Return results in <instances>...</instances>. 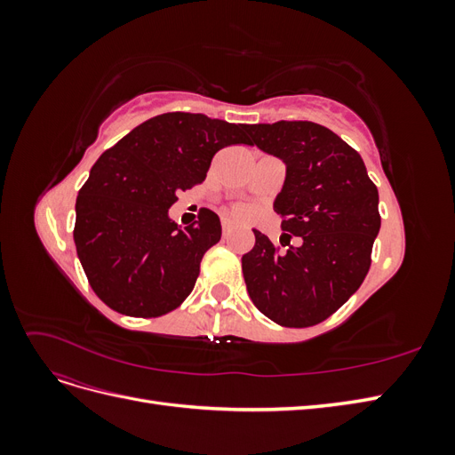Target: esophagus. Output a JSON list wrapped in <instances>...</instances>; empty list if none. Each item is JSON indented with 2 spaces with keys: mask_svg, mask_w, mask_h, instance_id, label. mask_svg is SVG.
<instances>
[{
  "mask_svg": "<svg viewBox=\"0 0 455 455\" xmlns=\"http://www.w3.org/2000/svg\"><path fill=\"white\" fill-rule=\"evenodd\" d=\"M231 228H233V222H231V220L224 218V220H222V231H224V237H228V235H229V233H231Z\"/></svg>",
  "mask_w": 455,
  "mask_h": 455,
  "instance_id": "1",
  "label": "esophagus"
}]
</instances>
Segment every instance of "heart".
<instances>
[{
    "mask_svg": "<svg viewBox=\"0 0 455 455\" xmlns=\"http://www.w3.org/2000/svg\"><path fill=\"white\" fill-rule=\"evenodd\" d=\"M249 209H246V206H243V204H237V206H233V214L235 216H239V218H243V216H249Z\"/></svg>",
    "mask_w": 455,
    "mask_h": 455,
    "instance_id": "obj_1",
    "label": "heart"
}]
</instances>
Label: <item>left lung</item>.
I'll list each match as a JSON object with an SVG mask.
<instances>
[{
    "label": "left lung",
    "mask_w": 455,
    "mask_h": 455,
    "mask_svg": "<svg viewBox=\"0 0 455 455\" xmlns=\"http://www.w3.org/2000/svg\"><path fill=\"white\" fill-rule=\"evenodd\" d=\"M251 146L279 157L286 176L273 211L283 216L281 251L254 231L243 275L254 306L273 323L313 326L359 291L379 233L378 188L363 157L336 132L311 121L246 125Z\"/></svg>",
    "instance_id": "1"
}]
</instances>
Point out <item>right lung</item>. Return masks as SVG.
Returning <instances> with one entry per match:
<instances>
[{
  "mask_svg": "<svg viewBox=\"0 0 455 455\" xmlns=\"http://www.w3.org/2000/svg\"><path fill=\"white\" fill-rule=\"evenodd\" d=\"M233 144H249L246 125L172 112L144 121L94 163L76 201L74 241L108 307L159 316L194 291L222 226L203 209L199 222L180 228L169 209L178 191L204 180L216 151Z\"/></svg>",
  "mask_w": 455,
  "mask_h": 455,
  "instance_id": "add662e5",
  "label": "right lung"
}]
</instances>
